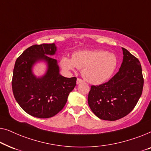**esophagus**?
I'll list each match as a JSON object with an SVG mask.
<instances>
[{
	"label": "esophagus",
	"instance_id": "obj_1",
	"mask_svg": "<svg viewBox=\"0 0 151 151\" xmlns=\"http://www.w3.org/2000/svg\"><path fill=\"white\" fill-rule=\"evenodd\" d=\"M81 82H83V80H82V79H80V78H78L77 81H76V83H77V84L81 83Z\"/></svg>",
	"mask_w": 151,
	"mask_h": 151
}]
</instances>
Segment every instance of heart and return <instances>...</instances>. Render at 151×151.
I'll list each match as a JSON object with an SVG mask.
<instances>
[{"label":"heart","instance_id":"1","mask_svg":"<svg viewBox=\"0 0 151 151\" xmlns=\"http://www.w3.org/2000/svg\"><path fill=\"white\" fill-rule=\"evenodd\" d=\"M65 71L82 69L84 79L93 84H100L110 79L118 66V59L113 53L105 50H84L75 52L70 58L65 55L60 60Z\"/></svg>","mask_w":151,"mask_h":151}]
</instances>
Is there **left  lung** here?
<instances>
[{
	"label": "left lung",
	"mask_w": 151,
	"mask_h": 151,
	"mask_svg": "<svg viewBox=\"0 0 151 151\" xmlns=\"http://www.w3.org/2000/svg\"><path fill=\"white\" fill-rule=\"evenodd\" d=\"M123 61L119 71L107 82L92 85L88 104L101 119L115 121L122 118L135 108L144 86L139 60L123 48Z\"/></svg>",
	"instance_id": "1"
}]
</instances>
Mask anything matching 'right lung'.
Masks as SVG:
<instances>
[{
    "instance_id": "1",
    "label": "right lung",
    "mask_w": 151,
    "mask_h": 151,
    "mask_svg": "<svg viewBox=\"0 0 151 151\" xmlns=\"http://www.w3.org/2000/svg\"><path fill=\"white\" fill-rule=\"evenodd\" d=\"M54 43L32 45L16 60L12 78V91L16 102L29 115L49 118L65 106L68 96L76 85V77L65 78L59 73ZM42 60L47 65L46 73L37 78L32 72L35 63Z\"/></svg>"
}]
</instances>
